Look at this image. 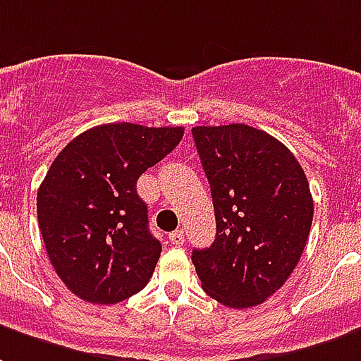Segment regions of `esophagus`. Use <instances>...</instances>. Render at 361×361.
<instances>
[{
    "label": "esophagus",
    "instance_id": "esophagus-1",
    "mask_svg": "<svg viewBox=\"0 0 361 361\" xmlns=\"http://www.w3.org/2000/svg\"><path fill=\"white\" fill-rule=\"evenodd\" d=\"M183 229H176V231H172L170 233V241H172V245H183Z\"/></svg>",
    "mask_w": 361,
    "mask_h": 361
}]
</instances>
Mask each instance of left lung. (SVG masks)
<instances>
[{
	"label": "left lung",
	"mask_w": 361,
	"mask_h": 361,
	"mask_svg": "<svg viewBox=\"0 0 361 361\" xmlns=\"http://www.w3.org/2000/svg\"><path fill=\"white\" fill-rule=\"evenodd\" d=\"M193 133L214 202L216 239L191 260L202 290L228 308L264 302L302 256L314 201L295 154L247 124Z\"/></svg>",
	"instance_id": "obj_1"
}]
</instances>
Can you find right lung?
Instances as JSON below:
<instances>
[{"instance_id": "1", "label": "right lung", "mask_w": 361, "mask_h": 361, "mask_svg": "<svg viewBox=\"0 0 361 361\" xmlns=\"http://www.w3.org/2000/svg\"><path fill=\"white\" fill-rule=\"evenodd\" d=\"M181 137V126L103 124L53 160L38 189L39 231L61 281L85 302H122L153 276L162 247L135 185Z\"/></svg>"}]
</instances>
